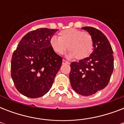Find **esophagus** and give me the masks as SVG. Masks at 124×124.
<instances>
[{"mask_svg":"<svg viewBox=\"0 0 124 124\" xmlns=\"http://www.w3.org/2000/svg\"><path fill=\"white\" fill-rule=\"evenodd\" d=\"M62 64H70V63L68 61H66V60H62Z\"/></svg>","mask_w":124,"mask_h":124,"instance_id":"34e87169","label":"esophagus"}]
</instances>
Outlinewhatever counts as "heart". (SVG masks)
<instances>
[{
	"mask_svg": "<svg viewBox=\"0 0 124 124\" xmlns=\"http://www.w3.org/2000/svg\"><path fill=\"white\" fill-rule=\"evenodd\" d=\"M50 46L58 54H64L68 49L70 56L77 60L87 57L93 50V42L90 34L74 28L61 31L58 38L52 37Z\"/></svg>",
	"mask_w": 124,
	"mask_h": 124,
	"instance_id": "obj_1",
	"label": "heart"
}]
</instances>
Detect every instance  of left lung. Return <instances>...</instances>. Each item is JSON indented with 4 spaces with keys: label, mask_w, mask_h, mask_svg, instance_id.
<instances>
[{
    "label": "left lung",
    "mask_w": 124,
    "mask_h": 124,
    "mask_svg": "<svg viewBox=\"0 0 124 124\" xmlns=\"http://www.w3.org/2000/svg\"><path fill=\"white\" fill-rule=\"evenodd\" d=\"M90 34L93 52L88 57L71 64L70 80L73 90L82 96H90L105 88L114 68L113 51L104 34L96 28H82Z\"/></svg>",
    "instance_id": "1"
}]
</instances>
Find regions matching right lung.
<instances>
[{"label":"right lung","instance_id":"add662e5","mask_svg":"<svg viewBox=\"0 0 124 124\" xmlns=\"http://www.w3.org/2000/svg\"><path fill=\"white\" fill-rule=\"evenodd\" d=\"M58 30L39 28L27 33L13 53L11 74L16 89L24 96H44L52 86L62 58L53 50L50 39Z\"/></svg>","mask_w":124,"mask_h":124}]
</instances>
